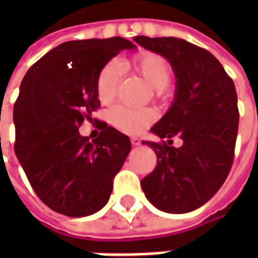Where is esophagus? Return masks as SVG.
<instances>
[{"mask_svg": "<svg viewBox=\"0 0 258 258\" xmlns=\"http://www.w3.org/2000/svg\"><path fill=\"white\" fill-rule=\"evenodd\" d=\"M142 142L138 138H131V145L133 146H141Z\"/></svg>", "mask_w": 258, "mask_h": 258, "instance_id": "34e87169", "label": "esophagus"}]
</instances>
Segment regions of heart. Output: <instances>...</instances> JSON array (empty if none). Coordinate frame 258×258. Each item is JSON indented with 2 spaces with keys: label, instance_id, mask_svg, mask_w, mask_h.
I'll return each mask as SVG.
<instances>
[{
  "label": "heart",
  "instance_id": "1",
  "mask_svg": "<svg viewBox=\"0 0 258 258\" xmlns=\"http://www.w3.org/2000/svg\"><path fill=\"white\" fill-rule=\"evenodd\" d=\"M137 74L154 87L158 99L169 96V82L171 67L163 56L155 52H141L127 61ZM121 79V66L111 60L100 70L96 79V93L101 103H109L115 99ZM109 121L117 130L127 134H139L155 120V112L151 108H131L125 105H115L109 111Z\"/></svg>",
  "mask_w": 258,
  "mask_h": 258
}]
</instances>
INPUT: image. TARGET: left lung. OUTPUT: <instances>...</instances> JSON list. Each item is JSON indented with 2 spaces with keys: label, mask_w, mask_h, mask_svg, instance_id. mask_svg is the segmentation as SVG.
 Returning <instances> with one entry per match:
<instances>
[{
  "label": "left lung",
  "mask_w": 258,
  "mask_h": 258,
  "mask_svg": "<svg viewBox=\"0 0 258 258\" xmlns=\"http://www.w3.org/2000/svg\"><path fill=\"white\" fill-rule=\"evenodd\" d=\"M134 40L167 58L176 78L171 108L151 128L169 141L143 142L155 151L158 163L142 179V188L162 212H192L220 190L233 165L240 117L236 87L204 48L175 37ZM175 135L184 142L178 149L171 146Z\"/></svg>",
  "instance_id": "obj_1"
}]
</instances>
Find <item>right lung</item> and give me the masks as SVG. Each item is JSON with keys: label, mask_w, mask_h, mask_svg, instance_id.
I'll return each mask as SVG.
<instances>
[{"label": "right lung", "mask_w": 258, "mask_h": 258, "mask_svg": "<svg viewBox=\"0 0 258 258\" xmlns=\"http://www.w3.org/2000/svg\"><path fill=\"white\" fill-rule=\"evenodd\" d=\"M134 48L121 37L62 42L22 79L13 109L14 153L34 192L54 212L86 217L108 202L131 142L104 121L92 142L79 127L86 119L92 121L100 107L101 68L120 50Z\"/></svg>", "instance_id": "1"}]
</instances>
